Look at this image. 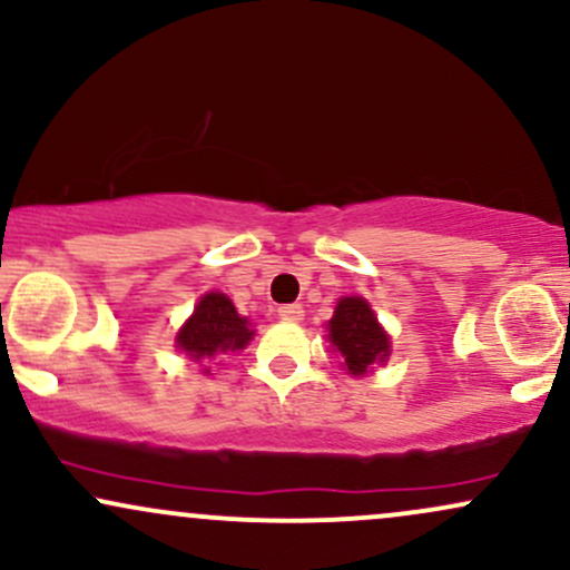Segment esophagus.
Masks as SVG:
<instances>
[{"instance_id":"34e87169","label":"esophagus","mask_w":570,"mask_h":570,"mask_svg":"<svg viewBox=\"0 0 570 570\" xmlns=\"http://www.w3.org/2000/svg\"><path fill=\"white\" fill-rule=\"evenodd\" d=\"M303 313H305L303 305H297V303L278 307V316L284 318V322H299V318H303Z\"/></svg>"}]
</instances>
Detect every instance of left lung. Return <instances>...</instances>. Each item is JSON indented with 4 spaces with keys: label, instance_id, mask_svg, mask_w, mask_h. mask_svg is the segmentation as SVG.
<instances>
[{
    "label": "left lung",
    "instance_id": "obj_1",
    "mask_svg": "<svg viewBox=\"0 0 570 570\" xmlns=\"http://www.w3.org/2000/svg\"><path fill=\"white\" fill-rule=\"evenodd\" d=\"M330 340L351 375H364L372 364L389 356V335L377 324L372 307L362 297H343L330 322Z\"/></svg>",
    "mask_w": 570,
    "mask_h": 570
}]
</instances>
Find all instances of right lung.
Here are the masks:
<instances>
[{"mask_svg": "<svg viewBox=\"0 0 570 570\" xmlns=\"http://www.w3.org/2000/svg\"><path fill=\"white\" fill-rule=\"evenodd\" d=\"M252 335L254 330H248V322L244 316H238L230 299L225 294L212 292L200 297L189 322L179 330L176 345L193 362H200V358H212L217 353L240 351Z\"/></svg>", "mask_w": 570, "mask_h": 570, "instance_id": "add662e5", "label": "right lung"}]
</instances>
